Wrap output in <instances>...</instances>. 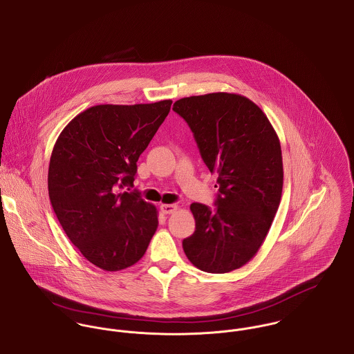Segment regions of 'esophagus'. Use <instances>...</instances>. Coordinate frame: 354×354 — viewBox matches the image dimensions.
<instances>
[{
	"label": "esophagus",
	"instance_id": "34e87169",
	"mask_svg": "<svg viewBox=\"0 0 354 354\" xmlns=\"http://www.w3.org/2000/svg\"><path fill=\"white\" fill-rule=\"evenodd\" d=\"M160 209L164 214H171V213L178 211V205H175V204H162L160 207Z\"/></svg>",
	"mask_w": 354,
	"mask_h": 354
}]
</instances>
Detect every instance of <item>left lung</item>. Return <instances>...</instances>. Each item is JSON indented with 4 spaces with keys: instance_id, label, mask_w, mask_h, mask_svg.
<instances>
[{
    "instance_id": "1",
    "label": "left lung",
    "mask_w": 354,
    "mask_h": 354,
    "mask_svg": "<svg viewBox=\"0 0 354 354\" xmlns=\"http://www.w3.org/2000/svg\"><path fill=\"white\" fill-rule=\"evenodd\" d=\"M172 109L187 122L218 185L213 211L190 205L196 231L183 250L201 271L231 272L256 256L279 208L281 142L266 113L239 94L185 97Z\"/></svg>"
}]
</instances>
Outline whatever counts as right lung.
Instances as JSON below:
<instances>
[{
  "instance_id": "right-lung-1",
  "label": "right lung",
  "mask_w": 354,
  "mask_h": 354,
  "mask_svg": "<svg viewBox=\"0 0 354 354\" xmlns=\"http://www.w3.org/2000/svg\"><path fill=\"white\" fill-rule=\"evenodd\" d=\"M171 104L91 106L55 143L48 172L53 211L83 257L104 271L140 261L157 230L156 207L122 189L134 186L137 161Z\"/></svg>"
}]
</instances>
